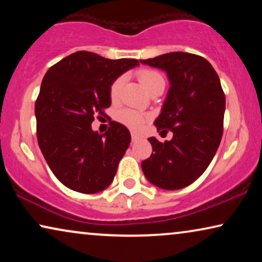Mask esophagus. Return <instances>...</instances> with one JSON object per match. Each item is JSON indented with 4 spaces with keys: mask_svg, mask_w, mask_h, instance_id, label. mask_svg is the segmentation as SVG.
Returning <instances> with one entry per match:
<instances>
[{
    "mask_svg": "<svg viewBox=\"0 0 262 262\" xmlns=\"http://www.w3.org/2000/svg\"><path fill=\"white\" fill-rule=\"evenodd\" d=\"M131 138H132V142H137L141 137H139V135L136 134V132H131Z\"/></svg>",
    "mask_w": 262,
    "mask_h": 262,
    "instance_id": "1",
    "label": "esophagus"
}]
</instances>
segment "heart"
Here are the masks:
<instances>
[{"instance_id":"1","label":"heart","mask_w":262,"mask_h":262,"mask_svg":"<svg viewBox=\"0 0 262 262\" xmlns=\"http://www.w3.org/2000/svg\"><path fill=\"white\" fill-rule=\"evenodd\" d=\"M138 78L139 81H141L143 87H144L148 92L151 91L152 88H155L156 85H159L160 83H164L162 75H161L159 71L150 70V69H144L139 71ZM123 83H124L123 76L118 77L117 80L113 82L112 85H111V98L112 99L118 98V95H119L120 93V89L123 87ZM117 119L131 127H139L143 124V121H144V117H143L141 113H138L137 111L121 110L117 113Z\"/></svg>"}]
</instances>
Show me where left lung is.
Returning <instances> with one entry per match:
<instances>
[{"label":"left lung","instance_id":"obj_1","mask_svg":"<svg viewBox=\"0 0 262 262\" xmlns=\"http://www.w3.org/2000/svg\"><path fill=\"white\" fill-rule=\"evenodd\" d=\"M141 63L166 71L170 87L155 125L157 131L173 132L164 143L148 138L152 154L142 162V170L157 187L184 188L206 170L220 146L225 112L220 77L205 58L187 52Z\"/></svg>","mask_w":262,"mask_h":262}]
</instances>
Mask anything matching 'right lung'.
<instances>
[{
	"instance_id": "right-lung-1",
	"label": "right lung",
	"mask_w": 262,
	"mask_h": 262,
	"mask_svg": "<svg viewBox=\"0 0 262 262\" xmlns=\"http://www.w3.org/2000/svg\"><path fill=\"white\" fill-rule=\"evenodd\" d=\"M137 66V59L77 51L45 74L35 102L38 144L50 169L68 188L93 194L112 184L130 145V131L112 121L100 135L92 123L111 106L113 82Z\"/></svg>"
}]
</instances>
